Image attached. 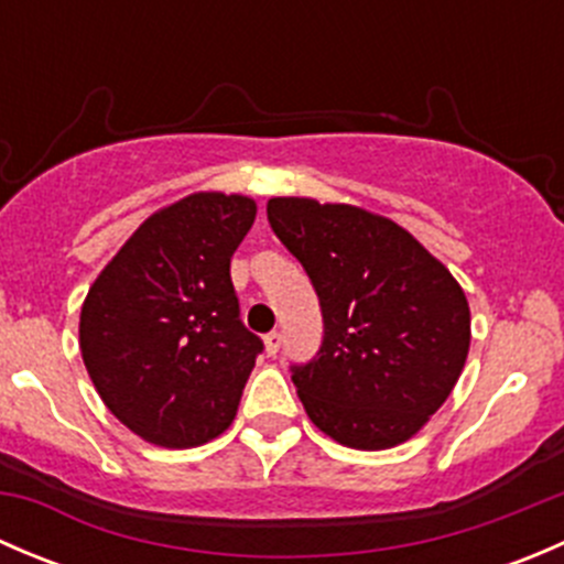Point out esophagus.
<instances>
[{"mask_svg": "<svg viewBox=\"0 0 564 564\" xmlns=\"http://www.w3.org/2000/svg\"><path fill=\"white\" fill-rule=\"evenodd\" d=\"M281 344H283V335L278 333V329H272V333L264 335V349H267V355H270V357L278 355Z\"/></svg>", "mask_w": 564, "mask_h": 564, "instance_id": "34e87169", "label": "esophagus"}]
</instances>
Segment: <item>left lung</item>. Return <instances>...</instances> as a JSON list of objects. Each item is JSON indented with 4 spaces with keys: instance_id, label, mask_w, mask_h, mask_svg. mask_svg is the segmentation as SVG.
I'll use <instances>...</instances> for the list:
<instances>
[{
    "instance_id": "obj_1",
    "label": "left lung",
    "mask_w": 564,
    "mask_h": 564,
    "mask_svg": "<svg viewBox=\"0 0 564 564\" xmlns=\"http://www.w3.org/2000/svg\"><path fill=\"white\" fill-rule=\"evenodd\" d=\"M267 220L322 308V346L289 368L308 417L357 451L406 442L464 371L469 305L456 278L406 229L351 204L270 198Z\"/></svg>"
}]
</instances>
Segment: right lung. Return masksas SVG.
Returning <instances> with one entry per match:
<instances>
[{"mask_svg": "<svg viewBox=\"0 0 564 564\" xmlns=\"http://www.w3.org/2000/svg\"><path fill=\"white\" fill-rule=\"evenodd\" d=\"M246 196L193 193L135 229L89 289L82 357L119 423L161 447L224 434L264 344L240 318L231 256Z\"/></svg>", "mask_w": 564, "mask_h": 564, "instance_id": "add662e5", "label": "right lung"}]
</instances>
